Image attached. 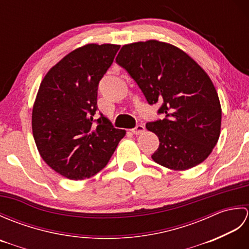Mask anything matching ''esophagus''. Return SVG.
Instances as JSON below:
<instances>
[{"label": "esophagus", "mask_w": 249, "mask_h": 249, "mask_svg": "<svg viewBox=\"0 0 249 249\" xmlns=\"http://www.w3.org/2000/svg\"><path fill=\"white\" fill-rule=\"evenodd\" d=\"M144 130H145L144 126L142 124H139V125H137L135 128L131 129V133H133L134 135H141V134L144 133Z\"/></svg>", "instance_id": "esophagus-1"}]
</instances>
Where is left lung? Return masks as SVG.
Here are the masks:
<instances>
[{
  "label": "left lung",
  "instance_id": "obj_1",
  "mask_svg": "<svg viewBox=\"0 0 249 249\" xmlns=\"http://www.w3.org/2000/svg\"><path fill=\"white\" fill-rule=\"evenodd\" d=\"M115 61L147 103H161L158 113L166 118L145 125L160 139L153 160L177 171L204 161L219 138L221 107L203 68L178 47L156 39L124 45Z\"/></svg>",
  "mask_w": 249,
  "mask_h": 249
}]
</instances>
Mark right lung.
<instances>
[{"instance_id": "obj_1", "label": "right lung", "mask_w": 249, "mask_h": 249, "mask_svg": "<svg viewBox=\"0 0 249 249\" xmlns=\"http://www.w3.org/2000/svg\"><path fill=\"white\" fill-rule=\"evenodd\" d=\"M120 45L88 44L70 52L41 81L32 111V130L39 154L70 179L91 178L107 165L126 131L114 128L97 110L100 79Z\"/></svg>"}]
</instances>
